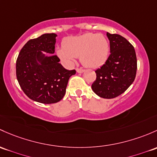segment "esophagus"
Returning a JSON list of instances; mask_svg holds the SVG:
<instances>
[{"instance_id":"34e87169","label":"esophagus","mask_w":157,"mask_h":157,"mask_svg":"<svg viewBox=\"0 0 157 157\" xmlns=\"http://www.w3.org/2000/svg\"><path fill=\"white\" fill-rule=\"evenodd\" d=\"M84 71H85V70H83V69H81V68H77V73L81 74V73H83V72H84Z\"/></svg>"}]
</instances>
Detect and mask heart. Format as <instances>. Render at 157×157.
I'll list each match as a JSON object with an SVG mask.
<instances>
[{
	"instance_id": "1",
	"label": "heart",
	"mask_w": 157,
	"mask_h": 157,
	"mask_svg": "<svg viewBox=\"0 0 157 157\" xmlns=\"http://www.w3.org/2000/svg\"><path fill=\"white\" fill-rule=\"evenodd\" d=\"M58 56L65 65L71 67L75 63L76 57L86 67L96 68L103 65L110 52L108 40L102 34L85 33L66 38L63 47L56 50Z\"/></svg>"
}]
</instances>
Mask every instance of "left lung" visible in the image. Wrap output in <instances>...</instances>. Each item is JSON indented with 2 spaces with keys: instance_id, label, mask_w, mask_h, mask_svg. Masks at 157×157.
Segmentation results:
<instances>
[{
  "instance_id": "obj_1",
  "label": "left lung",
  "mask_w": 157,
  "mask_h": 157,
  "mask_svg": "<svg viewBox=\"0 0 157 157\" xmlns=\"http://www.w3.org/2000/svg\"><path fill=\"white\" fill-rule=\"evenodd\" d=\"M110 55L106 62L95 71L96 80L92 90L103 98H113L123 93L135 80L136 54L133 46L125 37L107 32Z\"/></svg>"
}]
</instances>
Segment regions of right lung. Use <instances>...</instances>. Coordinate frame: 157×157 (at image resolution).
Returning a JSON list of instances; mask_svg holds the SVG:
<instances>
[{"label": "right lung", "mask_w": 157, "mask_h": 157, "mask_svg": "<svg viewBox=\"0 0 157 157\" xmlns=\"http://www.w3.org/2000/svg\"><path fill=\"white\" fill-rule=\"evenodd\" d=\"M56 37L51 33L30 40L16 60V77L21 89L29 98L40 103L53 104L62 100L69 78L76 74L75 70L65 69L59 57L53 55Z\"/></svg>", "instance_id": "right-lung-1"}]
</instances>
